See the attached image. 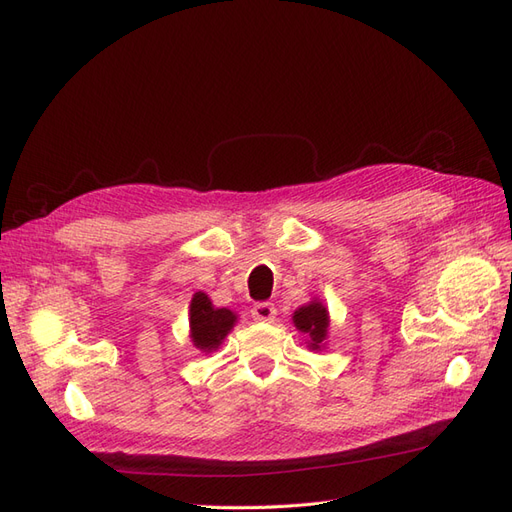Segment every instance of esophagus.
I'll list each match as a JSON object with an SVG mask.
<instances>
[{
    "label": "esophagus",
    "mask_w": 512,
    "mask_h": 512,
    "mask_svg": "<svg viewBox=\"0 0 512 512\" xmlns=\"http://www.w3.org/2000/svg\"><path fill=\"white\" fill-rule=\"evenodd\" d=\"M277 316V309L273 303H256L252 307V318L256 322H273Z\"/></svg>",
    "instance_id": "obj_1"
}]
</instances>
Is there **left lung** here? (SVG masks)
<instances>
[{
    "instance_id": "1",
    "label": "left lung",
    "mask_w": 512,
    "mask_h": 512,
    "mask_svg": "<svg viewBox=\"0 0 512 512\" xmlns=\"http://www.w3.org/2000/svg\"><path fill=\"white\" fill-rule=\"evenodd\" d=\"M292 324L297 327L299 333L307 337V348L314 352H322L327 348V339H329V309L320 299H312L309 303L301 305L299 309H294L292 314Z\"/></svg>"
}]
</instances>
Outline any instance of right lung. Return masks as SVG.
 Returning a JSON list of instances; mask_svg holds the SVG:
<instances>
[{"label": "right lung", "instance_id": "right-lung-1", "mask_svg": "<svg viewBox=\"0 0 512 512\" xmlns=\"http://www.w3.org/2000/svg\"><path fill=\"white\" fill-rule=\"evenodd\" d=\"M239 316L228 307H215L209 294L198 290L190 303V342L200 352L211 354L222 346L226 335L235 329Z\"/></svg>", "mask_w": 512, "mask_h": 512}]
</instances>
